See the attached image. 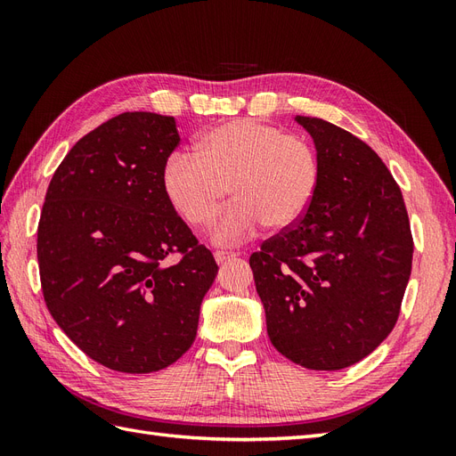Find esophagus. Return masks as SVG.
Wrapping results in <instances>:
<instances>
[{
    "instance_id": "34e87169",
    "label": "esophagus",
    "mask_w": 456,
    "mask_h": 456,
    "mask_svg": "<svg viewBox=\"0 0 456 456\" xmlns=\"http://www.w3.org/2000/svg\"><path fill=\"white\" fill-rule=\"evenodd\" d=\"M236 256H238V253H232V251H215L216 265H226V262L233 260Z\"/></svg>"
}]
</instances>
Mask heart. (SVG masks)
Masks as SVG:
<instances>
[{
  "instance_id": "b5f03b06",
  "label": "heart",
  "mask_w": 456,
  "mask_h": 456,
  "mask_svg": "<svg viewBox=\"0 0 456 456\" xmlns=\"http://www.w3.org/2000/svg\"><path fill=\"white\" fill-rule=\"evenodd\" d=\"M315 148L298 134L256 119H233L198 136L194 154L175 151L163 165L165 196L194 228L211 224L216 243H240L266 224L287 230L306 215L320 186Z\"/></svg>"
}]
</instances>
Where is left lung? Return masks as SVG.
I'll use <instances>...</instances> for the list:
<instances>
[{
	"mask_svg": "<svg viewBox=\"0 0 456 456\" xmlns=\"http://www.w3.org/2000/svg\"><path fill=\"white\" fill-rule=\"evenodd\" d=\"M320 186L306 215L249 265L273 348L314 370L362 362L392 333L409 283L412 236L392 173L363 141L320 118Z\"/></svg>",
	"mask_w": 456,
	"mask_h": 456,
	"instance_id": "1",
	"label": "left lung"
}]
</instances>
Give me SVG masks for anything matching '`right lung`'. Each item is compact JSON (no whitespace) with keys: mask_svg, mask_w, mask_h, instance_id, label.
Instances as JSON below:
<instances>
[{"mask_svg":"<svg viewBox=\"0 0 456 456\" xmlns=\"http://www.w3.org/2000/svg\"><path fill=\"white\" fill-rule=\"evenodd\" d=\"M176 121L126 112L54 171L37 226L45 305L79 350L131 375L169 367L196 338L216 262L163 190ZM182 260L169 263L168 255Z\"/></svg>","mask_w":456,"mask_h":456,"instance_id":"1","label":"right lung"}]
</instances>
